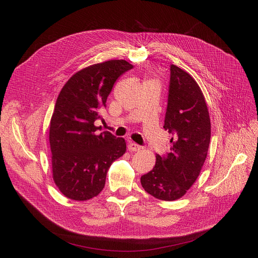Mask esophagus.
Instances as JSON below:
<instances>
[{
    "instance_id": "obj_1",
    "label": "esophagus",
    "mask_w": 258,
    "mask_h": 258,
    "mask_svg": "<svg viewBox=\"0 0 258 258\" xmlns=\"http://www.w3.org/2000/svg\"><path fill=\"white\" fill-rule=\"evenodd\" d=\"M140 148H141V146H139L138 144L134 143V142H131V143H128V145H127V150H128L130 152H132V153L139 152Z\"/></svg>"
}]
</instances>
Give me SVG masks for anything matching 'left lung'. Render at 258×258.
Segmentation results:
<instances>
[{
  "label": "left lung",
  "instance_id": "8db88e82",
  "mask_svg": "<svg viewBox=\"0 0 258 258\" xmlns=\"http://www.w3.org/2000/svg\"><path fill=\"white\" fill-rule=\"evenodd\" d=\"M163 127L173 135L170 152L164 157L156 156V164L142 175L141 185L156 199L175 201L194 185L204 165L211 124L201 88L190 74L174 64L170 66Z\"/></svg>",
  "mask_w": 258,
  "mask_h": 258
}]
</instances>
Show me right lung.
Returning a JSON list of instances; mask_svg holds the SVG:
<instances>
[{
	"mask_svg": "<svg viewBox=\"0 0 258 258\" xmlns=\"http://www.w3.org/2000/svg\"><path fill=\"white\" fill-rule=\"evenodd\" d=\"M133 67L123 59L95 63L76 72L61 89L50 121L49 142L53 181L66 198L88 201L98 196L108 168L125 153L123 138L98 134L94 122L102 119L100 112L118 77Z\"/></svg>",
	"mask_w": 258,
	"mask_h": 258,
	"instance_id": "add662e5",
	"label": "right lung"
}]
</instances>
